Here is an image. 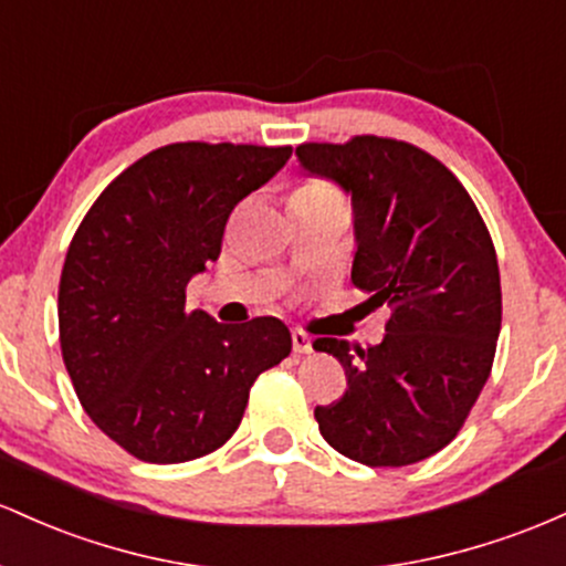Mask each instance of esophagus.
I'll list each match as a JSON object with an SVG mask.
<instances>
[{"mask_svg":"<svg viewBox=\"0 0 566 566\" xmlns=\"http://www.w3.org/2000/svg\"><path fill=\"white\" fill-rule=\"evenodd\" d=\"M291 342H294V353H300V355L313 353V336L304 334L302 328H296V332L291 334Z\"/></svg>","mask_w":566,"mask_h":566,"instance_id":"1","label":"esophagus"}]
</instances>
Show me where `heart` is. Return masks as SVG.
Returning a JSON list of instances; mask_svg holds the SVG:
<instances>
[{
    "label": "heart",
    "mask_w": 566,
    "mask_h": 566,
    "mask_svg": "<svg viewBox=\"0 0 566 566\" xmlns=\"http://www.w3.org/2000/svg\"><path fill=\"white\" fill-rule=\"evenodd\" d=\"M334 189L328 187V184H323V181H307V184H302L300 189H296L294 195H332Z\"/></svg>",
    "instance_id": "1"
}]
</instances>
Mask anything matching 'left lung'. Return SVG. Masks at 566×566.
Listing matches in <instances>:
<instances>
[{"instance_id": "left-lung-1", "label": "left lung", "mask_w": 566, "mask_h": 566, "mask_svg": "<svg viewBox=\"0 0 566 566\" xmlns=\"http://www.w3.org/2000/svg\"><path fill=\"white\" fill-rule=\"evenodd\" d=\"M310 176L353 200V283L390 307L385 339L355 347L321 336L347 390L315 406L321 436L371 468L441 452L484 390L503 323L497 253L479 208L428 151L396 138L296 146Z\"/></svg>"}]
</instances>
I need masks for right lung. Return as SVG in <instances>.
<instances>
[{"label": "right lung", "instance_id": "1", "mask_svg": "<svg viewBox=\"0 0 566 566\" xmlns=\"http://www.w3.org/2000/svg\"><path fill=\"white\" fill-rule=\"evenodd\" d=\"M289 157L291 146H160L74 232L59 285L63 364L87 417L138 460L211 454L259 374L291 353L277 317L227 326L187 310V283L219 259L232 208Z\"/></svg>", "mask_w": 566, "mask_h": 566}]
</instances>
